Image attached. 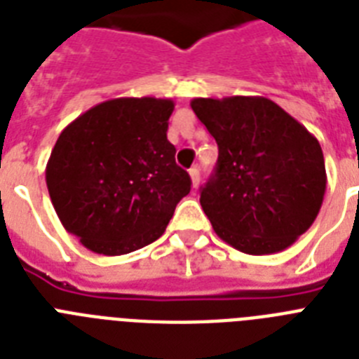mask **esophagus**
I'll use <instances>...</instances> for the list:
<instances>
[{"label": "esophagus", "instance_id": "1", "mask_svg": "<svg viewBox=\"0 0 359 359\" xmlns=\"http://www.w3.org/2000/svg\"><path fill=\"white\" fill-rule=\"evenodd\" d=\"M189 179H191V186L194 188H197L201 182V175H199V168H191L189 170Z\"/></svg>", "mask_w": 359, "mask_h": 359}]
</instances>
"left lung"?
Instances as JSON below:
<instances>
[{"label":"left lung","mask_w":359,"mask_h":359,"mask_svg":"<svg viewBox=\"0 0 359 359\" xmlns=\"http://www.w3.org/2000/svg\"><path fill=\"white\" fill-rule=\"evenodd\" d=\"M219 147L201 206L215 234L247 255H273L316 221L326 191L325 156L304 125L267 97L191 101Z\"/></svg>","instance_id":"8db88e82"}]
</instances>
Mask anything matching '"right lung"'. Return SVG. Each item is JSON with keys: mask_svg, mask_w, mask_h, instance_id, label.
<instances>
[{"mask_svg": "<svg viewBox=\"0 0 359 359\" xmlns=\"http://www.w3.org/2000/svg\"><path fill=\"white\" fill-rule=\"evenodd\" d=\"M171 99L118 97L60 133L46 165L58 219L97 255L119 256L164 234L189 175L168 140Z\"/></svg>", "mask_w": 359, "mask_h": 359, "instance_id": "1", "label": "right lung"}]
</instances>
